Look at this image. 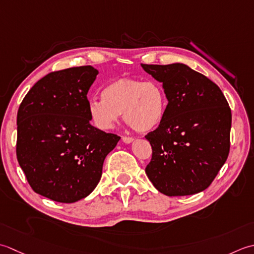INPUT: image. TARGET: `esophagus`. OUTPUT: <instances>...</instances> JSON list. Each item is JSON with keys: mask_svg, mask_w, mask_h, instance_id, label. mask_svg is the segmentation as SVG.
<instances>
[{"mask_svg": "<svg viewBox=\"0 0 254 254\" xmlns=\"http://www.w3.org/2000/svg\"><path fill=\"white\" fill-rule=\"evenodd\" d=\"M122 139H123V142L125 143H131L133 141V138L131 137H123Z\"/></svg>", "mask_w": 254, "mask_h": 254, "instance_id": "34e87169", "label": "esophagus"}]
</instances>
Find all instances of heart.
Returning a JSON list of instances; mask_svg holds the SVG:
<instances>
[{"mask_svg":"<svg viewBox=\"0 0 254 254\" xmlns=\"http://www.w3.org/2000/svg\"><path fill=\"white\" fill-rule=\"evenodd\" d=\"M102 96L89 102L91 120L102 130L113 128L123 114L136 131H150L162 123L167 111L164 90L154 81L120 77L104 87Z\"/></svg>","mask_w":254,"mask_h":254,"instance_id":"heart-1","label":"heart"}]
</instances>
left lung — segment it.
<instances>
[{
	"label": "left lung",
	"instance_id": "left-lung-1",
	"mask_svg": "<svg viewBox=\"0 0 254 254\" xmlns=\"http://www.w3.org/2000/svg\"><path fill=\"white\" fill-rule=\"evenodd\" d=\"M141 66L161 82L168 100L162 123L146 136L152 147L148 178L167 196L199 193L228 158V102L213 81L184 64Z\"/></svg>",
	"mask_w": 254,
	"mask_h": 254
}]
</instances>
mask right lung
<instances>
[{"mask_svg":"<svg viewBox=\"0 0 254 254\" xmlns=\"http://www.w3.org/2000/svg\"><path fill=\"white\" fill-rule=\"evenodd\" d=\"M97 74L91 65L51 72L18 108V163L36 193L59 203H75L94 190L121 139L90 124L86 95Z\"/></svg>","mask_w":254,"mask_h":254,"instance_id":"add662e5","label":"right lung"}]
</instances>
